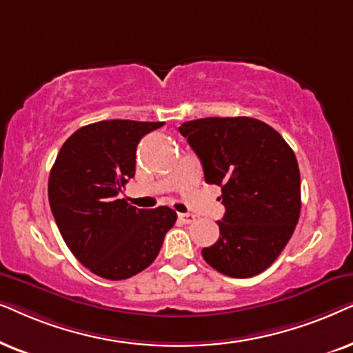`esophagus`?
<instances>
[{
    "mask_svg": "<svg viewBox=\"0 0 353 353\" xmlns=\"http://www.w3.org/2000/svg\"><path fill=\"white\" fill-rule=\"evenodd\" d=\"M177 218H179L184 224H190V223H194V221H195V216L190 214V213H179V214H177Z\"/></svg>",
    "mask_w": 353,
    "mask_h": 353,
    "instance_id": "1",
    "label": "esophagus"
}]
</instances>
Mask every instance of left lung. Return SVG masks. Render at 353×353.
I'll use <instances>...</instances> for the list:
<instances>
[{
	"label": "left lung",
	"mask_w": 353,
	"mask_h": 353,
	"mask_svg": "<svg viewBox=\"0 0 353 353\" xmlns=\"http://www.w3.org/2000/svg\"><path fill=\"white\" fill-rule=\"evenodd\" d=\"M179 132L200 158L206 184L221 187L219 239L201 250L231 278H252L274 263L300 216V171L288 142L253 117H203Z\"/></svg>",
	"instance_id": "1"
}]
</instances>
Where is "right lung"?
Listing matches in <instances>:
<instances>
[{
  "mask_svg": "<svg viewBox=\"0 0 353 353\" xmlns=\"http://www.w3.org/2000/svg\"><path fill=\"white\" fill-rule=\"evenodd\" d=\"M163 122L128 119L83 125L61 147L48 179L51 213L74 256L100 278H132L154 261L176 223L168 206L140 210L119 194L135 174L143 135Z\"/></svg>",
  "mask_w": 353,
  "mask_h": 353,
  "instance_id": "obj_1",
  "label": "right lung"
}]
</instances>
